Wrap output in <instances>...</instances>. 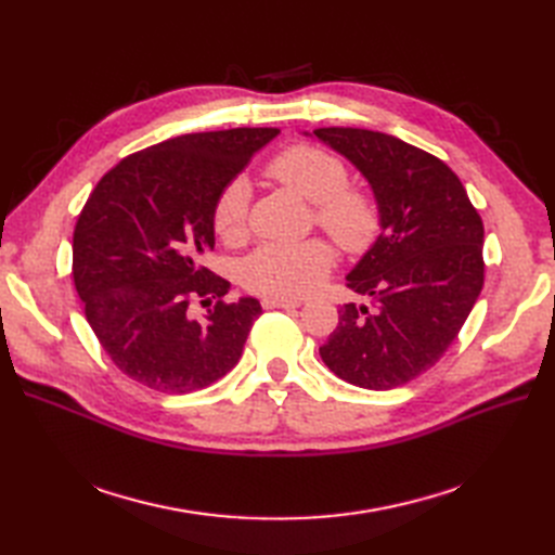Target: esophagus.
Listing matches in <instances>:
<instances>
[{
    "mask_svg": "<svg viewBox=\"0 0 555 555\" xmlns=\"http://www.w3.org/2000/svg\"><path fill=\"white\" fill-rule=\"evenodd\" d=\"M261 306H263L266 310H275V308L289 310V308H298L300 300H296V298H271V296H266V298L261 300Z\"/></svg>",
    "mask_w": 555,
    "mask_h": 555,
    "instance_id": "34e87169",
    "label": "esophagus"
}]
</instances>
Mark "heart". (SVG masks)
I'll list each match as a JSON object with an SVG mask.
<instances>
[{
  "instance_id": "1",
  "label": "heart",
  "mask_w": 555,
  "mask_h": 555,
  "mask_svg": "<svg viewBox=\"0 0 555 555\" xmlns=\"http://www.w3.org/2000/svg\"><path fill=\"white\" fill-rule=\"evenodd\" d=\"M268 176L314 204L317 224L347 251H363L379 231L375 201L347 190V166L326 150L294 145L268 164ZM249 190L243 178L231 180L212 208V229L227 243L245 236ZM333 266L324 241L296 245H263L243 261L241 278L247 289L271 298H296L317 289Z\"/></svg>"
}]
</instances>
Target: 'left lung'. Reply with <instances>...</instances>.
Wrapping results in <instances>:
<instances>
[{
  "mask_svg": "<svg viewBox=\"0 0 555 555\" xmlns=\"http://www.w3.org/2000/svg\"><path fill=\"white\" fill-rule=\"evenodd\" d=\"M371 184L379 236L347 273L371 306L347 304L319 357L371 391L408 384L456 340L483 287V224L444 162L382 131L314 129ZM310 137V133H308Z\"/></svg>",
  "mask_w": 555,
  "mask_h": 555,
  "instance_id": "8db88e82",
  "label": "left lung"
}]
</instances>
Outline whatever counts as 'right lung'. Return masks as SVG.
Instances as JSON below:
<instances>
[{
  "label": "right lung",
  "mask_w": 555,
  "mask_h": 555,
  "mask_svg": "<svg viewBox=\"0 0 555 555\" xmlns=\"http://www.w3.org/2000/svg\"><path fill=\"white\" fill-rule=\"evenodd\" d=\"M278 133L241 127L145 147L99 180L78 215L74 284L88 324L147 389L198 391L238 363L261 306L251 296L224 304L231 284L204 257L215 247L217 196ZM198 297L218 304L194 318Z\"/></svg>",
  "instance_id": "obj_1"
}]
</instances>
